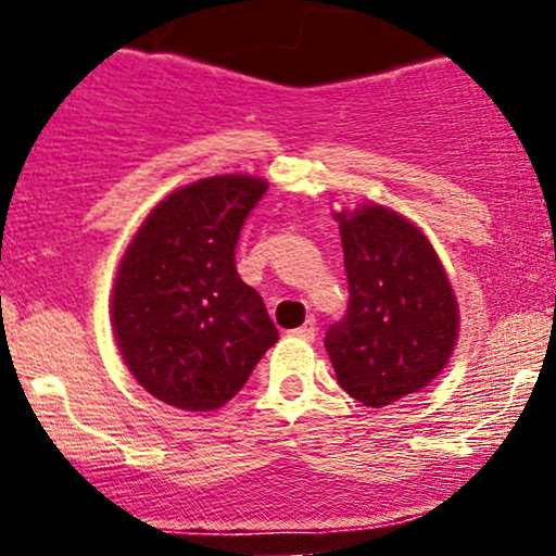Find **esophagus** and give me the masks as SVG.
I'll return each instance as SVG.
<instances>
[{"label":"esophagus","mask_w":556,"mask_h":556,"mask_svg":"<svg viewBox=\"0 0 556 556\" xmlns=\"http://www.w3.org/2000/svg\"><path fill=\"white\" fill-rule=\"evenodd\" d=\"M292 334L300 337V340L311 342V340H314V337H316V321H314V318H308V321H305L300 329L292 331Z\"/></svg>","instance_id":"1"}]
</instances>
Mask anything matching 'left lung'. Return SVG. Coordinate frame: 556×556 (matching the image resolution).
Returning <instances> with one entry per match:
<instances>
[{"instance_id":"8db88e82","label":"left lung","mask_w":556,"mask_h":556,"mask_svg":"<svg viewBox=\"0 0 556 556\" xmlns=\"http://www.w3.org/2000/svg\"><path fill=\"white\" fill-rule=\"evenodd\" d=\"M348 274V314L327 348L337 381L368 407L429 387L460 329L455 292L420 229L379 203L337 214Z\"/></svg>"}]
</instances>
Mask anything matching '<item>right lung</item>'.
<instances>
[{"label":"right lung","instance_id":"right-lung-1","mask_svg":"<svg viewBox=\"0 0 556 556\" xmlns=\"http://www.w3.org/2000/svg\"><path fill=\"white\" fill-rule=\"evenodd\" d=\"M266 188L251 175L185 185L146 216L119 261L114 340L138 384L172 407H222L279 340L235 266L240 229Z\"/></svg>","mask_w":556,"mask_h":556}]
</instances>
